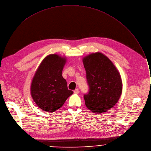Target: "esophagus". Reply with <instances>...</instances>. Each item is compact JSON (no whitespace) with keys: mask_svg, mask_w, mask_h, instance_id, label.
I'll list each match as a JSON object with an SVG mask.
<instances>
[{"mask_svg":"<svg viewBox=\"0 0 151 151\" xmlns=\"http://www.w3.org/2000/svg\"><path fill=\"white\" fill-rule=\"evenodd\" d=\"M73 92H74L75 94H78V93H79V90H78V88H76V89L73 91Z\"/></svg>","mask_w":151,"mask_h":151,"instance_id":"34e87169","label":"esophagus"}]
</instances>
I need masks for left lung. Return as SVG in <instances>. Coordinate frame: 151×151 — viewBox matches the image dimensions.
I'll use <instances>...</instances> for the list:
<instances>
[{
  "instance_id": "1",
  "label": "left lung",
  "mask_w": 151,
  "mask_h": 151,
  "mask_svg": "<svg viewBox=\"0 0 151 151\" xmlns=\"http://www.w3.org/2000/svg\"><path fill=\"white\" fill-rule=\"evenodd\" d=\"M89 87L84 96L86 106L94 113L107 111L118 102L122 91L119 72L107 57L93 53L83 60Z\"/></svg>"
}]
</instances>
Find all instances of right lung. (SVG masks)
Instances as JSON below:
<instances>
[{
    "mask_svg": "<svg viewBox=\"0 0 151 151\" xmlns=\"http://www.w3.org/2000/svg\"><path fill=\"white\" fill-rule=\"evenodd\" d=\"M66 58L50 54L41 63L32 81L31 96L42 110L54 112L73 94L62 76Z\"/></svg>",
    "mask_w": 151,
    "mask_h": 151,
    "instance_id": "right-lung-1",
    "label": "right lung"
}]
</instances>
